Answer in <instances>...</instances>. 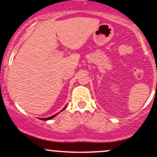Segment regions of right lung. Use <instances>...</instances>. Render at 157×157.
<instances>
[{"label":"right lung","instance_id":"obj_1","mask_svg":"<svg viewBox=\"0 0 157 157\" xmlns=\"http://www.w3.org/2000/svg\"><path fill=\"white\" fill-rule=\"evenodd\" d=\"M65 108H66V107H65V108H64V109H65ZM64 109H63V110H64ZM56 114H57V113H56ZM56 114L53 115V116H52V117H48V118H44V119H41V120H51V119H52V118H53L54 117H56Z\"/></svg>","mask_w":157,"mask_h":157}]
</instances>
